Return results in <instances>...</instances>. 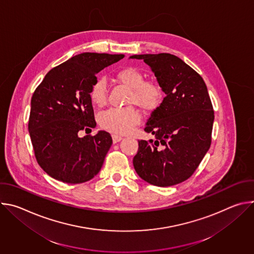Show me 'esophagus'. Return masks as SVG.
Segmentation results:
<instances>
[{
    "mask_svg": "<svg viewBox=\"0 0 254 254\" xmlns=\"http://www.w3.org/2000/svg\"><path fill=\"white\" fill-rule=\"evenodd\" d=\"M122 139H123V136H121V135H119V134H113V140H114L115 143L121 141Z\"/></svg>",
    "mask_w": 254,
    "mask_h": 254,
    "instance_id": "1",
    "label": "esophagus"
}]
</instances>
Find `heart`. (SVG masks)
Listing matches in <instances>:
<instances>
[{"label":"heart","instance_id":"1","mask_svg":"<svg viewBox=\"0 0 254 254\" xmlns=\"http://www.w3.org/2000/svg\"><path fill=\"white\" fill-rule=\"evenodd\" d=\"M115 79L130 89L127 103L134 104L143 113H152L162 104L165 91L163 86L156 80H144L142 72L131 66L119 69ZM89 98L93 105L102 107L107 99V87L103 79H96L89 90ZM139 122L137 112L131 106L124 108H111L98 117L101 128L116 134L128 133Z\"/></svg>","mask_w":254,"mask_h":254}]
</instances>
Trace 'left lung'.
Masks as SVG:
<instances>
[{
    "instance_id": "8db88e82",
    "label": "left lung",
    "mask_w": 254,
    "mask_h": 254,
    "mask_svg": "<svg viewBox=\"0 0 254 254\" xmlns=\"http://www.w3.org/2000/svg\"><path fill=\"white\" fill-rule=\"evenodd\" d=\"M153 70L166 96L148 120L144 131L156 139L138 140L132 163L146 182L169 187L189 179L211 144L212 102L203 78L179 57L169 53L132 55Z\"/></svg>"
}]
</instances>
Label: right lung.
Listing matches in <instances>:
<instances>
[{
  "instance_id": "obj_1",
  "label": "right lung",
  "mask_w": 254,
  "mask_h": 254,
  "mask_svg": "<svg viewBox=\"0 0 254 254\" xmlns=\"http://www.w3.org/2000/svg\"><path fill=\"white\" fill-rule=\"evenodd\" d=\"M125 56L85 52L52 68L31 99L28 129L35 158L53 179L67 184L87 182L100 171L111 134L79 136L95 127L89 90L95 74Z\"/></svg>"
}]
</instances>
